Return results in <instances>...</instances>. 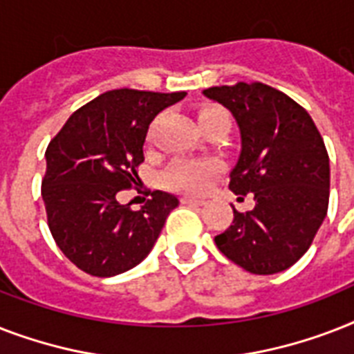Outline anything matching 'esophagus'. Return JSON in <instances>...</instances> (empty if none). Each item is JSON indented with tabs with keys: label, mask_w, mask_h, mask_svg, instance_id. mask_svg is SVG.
I'll return each instance as SVG.
<instances>
[{
	"label": "esophagus",
	"mask_w": 354,
	"mask_h": 354,
	"mask_svg": "<svg viewBox=\"0 0 354 354\" xmlns=\"http://www.w3.org/2000/svg\"><path fill=\"white\" fill-rule=\"evenodd\" d=\"M182 204H189V205H204L205 200L204 198H194V196H183Z\"/></svg>",
	"instance_id": "1"
}]
</instances>
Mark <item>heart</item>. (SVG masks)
<instances>
[{
  "mask_svg": "<svg viewBox=\"0 0 354 354\" xmlns=\"http://www.w3.org/2000/svg\"><path fill=\"white\" fill-rule=\"evenodd\" d=\"M213 118L227 119V113L221 108H207L198 115V122H204ZM216 171H218V165L215 161L183 158V160H176L167 169L165 174H163V183L172 191L198 194L207 189Z\"/></svg>",
  "mask_w": 354,
  "mask_h": 354,
  "instance_id": "1",
  "label": "heart"
}]
</instances>
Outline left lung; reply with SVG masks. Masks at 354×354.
<instances>
[{
  "instance_id": "left-lung-1",
  "label": "left lung",
  "mask_w": 354,
  "mask_h": 354,
  "mask_svg": "<svg viewBox=\"0 0 354 354\" xmlns=\"http://www.w3.org/2000/svg\"><path fill=\"white\" fill-rule=\"evenodd\" d=\"M235 118L241 154L230 189L255 207L233 209L216 248L241 268L270 275L290 268L313 244L329 207L330 169L324 138L307 110L263 82L204 90Z\"/></svg>"
}]
</instances>
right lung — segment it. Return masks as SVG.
Returning <instances> with one entry per match:
<instances>
[{"instance_id":"1","label":"right lung","mask_w":354,"mask_h":354,"mask_svg":"<svg viewBox=\"0 0 354 354\" xmlns=\"http://www.w3.org/2000/svg\"><path fill=\"white\" fill-rule=\"evenodd\" d=\"M185 91L112 90L80 106L46 150L41 198L57 246L82 272L112 277L150 253L180 202L154 191L139 211L118 202L138 182L150 122Z\"/></svg>"}]
</instances>
